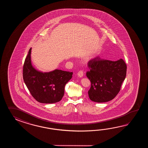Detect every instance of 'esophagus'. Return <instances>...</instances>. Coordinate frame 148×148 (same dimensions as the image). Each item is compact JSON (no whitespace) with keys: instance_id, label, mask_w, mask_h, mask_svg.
<instances>
[{"instance_id":"esophagus-1","label":"esophagus","mask_w":148,"mask_h":148,"mask_svg":"<svg viewBox=\"0 0 148 148\" xmlns=\"http://www.w3.org/2000/svg\"><path fill=\"white\" fill-rule=\"evenodd\" d=\"M77 75H78L79 77H80V78L82 77V76L84 75V73H83V71H82V70H80V71H79L78 73H77Z\"/></svg>"}]
</instances>
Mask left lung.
<instances>
[{"instance_id":"1","label":"left lung","mask_w":148,"mask_h":148,"mask_svg":"<svg viewBox=\"0 0 148 148\" xmlns=\"http://www.w3.org/2000/svg\"><path fill=\"white\" fill-rule=\"evenodd\" d=\"M88 66L89 70L86 75L91 82L88 92L90 99L97 103L112 100L119 92L125 78V61L122 59L112 61L97 57L89 61Z\"/></svg>"}]
</instances>
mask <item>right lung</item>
I'll list each match as a JSON object with an SVG mask.
<instances>
[{
    "mask_svg": "<svg viewBox=\"0 0 148 148\" xmlns=\"http://www.w3.org/2000/svg\"><path fill=\"white\" fill-rule=\"evenodd\" d=\"M32 48L23 66V76L28 90L35 99L44 104H52L62 99L66 83L73 77V72L56 69L43 73L35 69L31 63Z\"/></svg>",
    "mask_w": 148,
    "mask_h": 148,
    "instance_id": "add662e5",
    "label": "right lung"
}]
</instances>
